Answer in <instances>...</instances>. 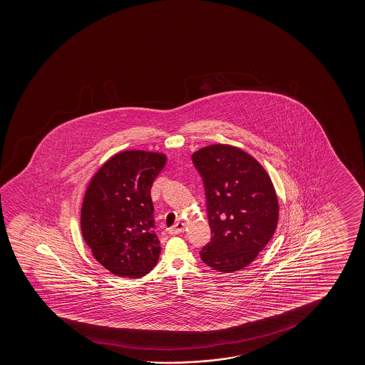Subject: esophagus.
<instances>
[{
    "mask_svg": "<svg viewBox=\"0 0 365 365\" xmlns=\"http://www.w3.org/2000/svg\"><path fill=\"white\" fill-rule=\"evenodd\" d=\"M185 225L183 223V222H178V223H175L173 227H170V230H168V233L170 235H180V233H182L183 230H185Z\"/></svg>",
    "mask_w": 365,
    "mask_h": 365,
    "instance_id": "obj_1",
    "label": "esophagus"
}]
</instances>
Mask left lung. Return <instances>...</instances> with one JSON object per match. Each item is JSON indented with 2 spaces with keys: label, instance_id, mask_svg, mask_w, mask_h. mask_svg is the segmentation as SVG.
Segmentation results:
<instances>
[{
  "label": "left lung",
  "instance_id": "8db88e82",
  "mask_svg": "<svg viewBox=\"0 0 365 365\" xmlns=\"http://www.w3.org/2000/svg\"><path fill=\"white\" fill-rule=\"evenodd\" d=\"M205 185L212 240L200 252L223 273L243 269L268 245L278 223V200L264 168L232 145L205 147L192 155Z\"/></svg>",
  "mask_w": 365,
  "mask_h": 365
}]
</instances>
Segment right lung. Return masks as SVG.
I'll return each mask as SVG.
<instances>
[{"label":"right lung","instance_id":"1","mask_svg":"<svg viewBox=\"0 0 365 365\" xmlns=\"http://www.w3.org/2000/svg\"><path fill=\"white\" fill-rule=\"evenodd\" d=\"M165 155L127 150L101 167L86 190L81 230L93 257L118 277L140 278L160 258L150 188Z\"/></svg>","mask_w":365,"mask_h":365}]
</instances>
